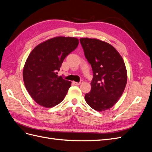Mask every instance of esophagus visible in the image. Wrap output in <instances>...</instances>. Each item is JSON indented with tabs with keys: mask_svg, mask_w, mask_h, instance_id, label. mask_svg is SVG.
I'll return each mask as SVG.
<instances>
[{
	"mask_svg": "<svg viewBox=\"0 0 152 152\" xmlns=\"http://www.w3.org/2000/svg\"><path fill=\"white\" fill-rule=\"evenodd\" d=\"M82 82H83V80H81L80 82H73V84H75V85H77V86H79V85H80V84H81Z\"/></svg>",
	"mask_w": 152,
	"mask_h": 152,
	"instance_id": "34e87169",
	"label": "esophagus"
}]
</instances>
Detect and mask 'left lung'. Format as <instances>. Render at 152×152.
Segmentation results:
<instances>
[{
	"label": "left lung",
	"instance_id": "1",
	"mask_svg": "<svg viewBox=\"0 0 152 152\" xmlns=\"http://www.w3.org/2000/svg\"><path fill=\"white\" fill-rule=\"evenodd\" d=\"M80 42L93 72L91 90L85 95L86 102L96 111H104L118 102L125 89V63L117 50L107 42L89 38H81Z\"/></svg>",
	"mask_w": 152,
	"mask_h": 152
}]
</instances>
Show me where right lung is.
<instances>
[{
    "label": "right lung",
    "mask_w": 152,
    "mask_h": 152,
    "mask_svg": "<svg viewBox=\"0 0 152 152\" xmlns=\"http://www.w3.org/2000/svg\"><path fill=\"white\" fill-rule=\"evenodd\" d=\"M78 45L77 38L56 37L37 45L30 53L23 78L27 91L37 103L51 108L65 98L72 82L58 76V72Z\"/></svg>",
    "instance_id": "obj_1"
}]
</instances>
